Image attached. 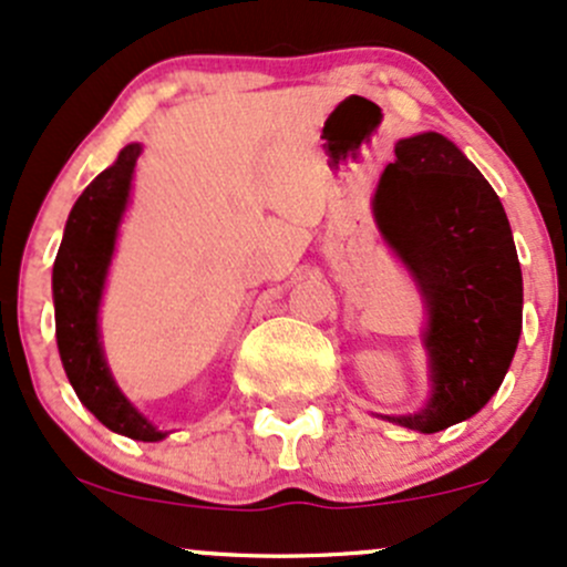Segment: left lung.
Returning a JSON list of instances; mask_svg holds the SVG:
<instances>
[{"label":"left lung","instance_id":"obj_1","mask_svg":"<svg viewBox=\"0 0 567 567\" xmlns=\"http://www.w3.org/2000/svg\"><path fill=\"white\" fill-rule=\"evenodd\" d=\"M374 214L429 305L425 348L434 396L417 415L388 417L436 434L489 402L523 329V270L498 195L439 133L396 144Z\"/></svg>","mask_w":567,"mask_h":567}]
</instances>
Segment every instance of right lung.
<instances>
[{"mask_svg":"<svg viewBox=\"0 0 567 567\" xmlns=\"http://www.w3.org/2000/svg\"><path fill=\"white\" fill-rule=\"evenodd\" d=\"M138 155L142 146H125L114 165L87 184L69 214L53 265L55 337L63 369L80 402L117 434L136 442H161L163 431L138 415L114 385L99 342L101 291Z\"/></svg>","mask_w":567,"mask_h":567,"instance_id":"obj_1","label":"right lung"}]
</instances>
